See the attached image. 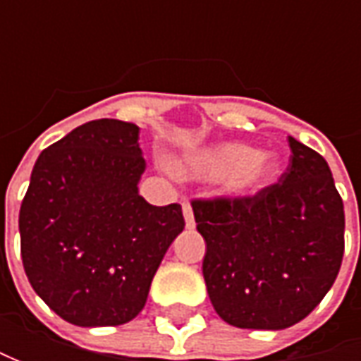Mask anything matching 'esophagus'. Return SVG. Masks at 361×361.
I'll return each mask as SVG.
<instances>
[{"label": "esophagus", "instance_id": "1", "mask_svg": "<svg viewBox=\"0 0 361 361\" xmlns=\"http://www.w3.org/2000/svg\"><path fill=\"white\" fill-rule=\"evenodd\" d=\"M183 215H185L188 229H192V227H195V215H192V207H190V202L188 201L183 202Z\"/></svg>", "mask_w": 361, "mask_h": 361}]
</instances>
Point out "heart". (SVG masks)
I'll use <instances>...</instances> for the list:
<instances>
[{
	"label": "heart",
	"mask_w": 361,
	"mask_h": 361,
	"mask_svg": "<svg viewBox=\"0 0 361 361\" xmlns=\"http://www.w3.org/2000/svg\"><path fill=\"white\" fill-rule=\"evenodd\" d=\"M185 171L207 178L221 176L225 190L235 197H245L269 185L277 173V160L251 146L225 142L188 157Z\"/></svg>",
	"instance_id": "heart-1"
}]
</instances>
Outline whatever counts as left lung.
I'll return each mask as SVG.
<instances>
[{
	"label": "left lung",
	"mask_w": 361,
	"mask_h": 361,
	"mask_svg": "<svg viewBox=\"0 0 361 361\" xmlns=\"http://www.w3.org/2000/svg\"><path fill=\"white\" fill-rule=\"evenodd\" d=\"M289 166L253 197L195 199L202 275L221 319L285 329L319 305L343 259V202L326 159L289 136Z\"/></svg>",
	"instance_id": "1"
}]
</instances>
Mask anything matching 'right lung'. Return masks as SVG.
<instances>
[{
	"label": "right lung",
	"instance_id": "add662e5",
	"mask_svg": "<svg viewBox=\"0 0 361 361\" xmlns=\"http://www.w3.org/2000/svg\"><path fill=\"white\" fill-rule=\"evenodd\" d=\"M140 128L100 118L48 146L20 209L23 269L68 324L122 326L145 307L152 277L185 229L180 204L138 195Z\"/></svg>",
	"mask_w": 361,
	"mask_h": 361
}]
</instances>
